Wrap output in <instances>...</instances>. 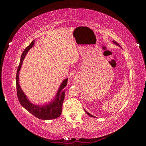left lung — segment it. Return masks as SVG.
Listing matches in <instances>:
<instances>
[{
	"label": "left lung",
	"instance_id": "left-lung-1",
	"mask_svg": "<svg viewBox=\"0 0 146 146\" xmlns=\"http://www.w3.org/2000/svg\"><path fill=\"white\" fill-rule=\"evenodd\" d=\"M113 43H114V44H116V45H117V46H120V45H119V44H118L117 42H116V41H115V40H113ZM84 111H85V112L86 113H87V114L89 115V116H90V117H94V116H93V115H91V114H90V113H89L88 111H86L84 110Z\"/></svg>",
	"mask_w": 146,
	"mask_h": 146
}]
</instances>
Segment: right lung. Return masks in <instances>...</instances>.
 Here are the masks:
<instances>
[{
	"label": "right lung",
	"instance_id": "right-lung-1",
	"mask_svg": "<svg viewBox=\"0 0 146 146\" xmlns=\"http://www.w3.org/2000/svg\"><path fill=\"white\" fill-rule=\"evenodd\" d=\"M35 42V40L32 41L31 43L24 49L23 53H22L21 62H20L19 67L17 68L16 75L17 97H18L19 102L21 103V106L25 108L28 111L33 115L35 117L42 120L54 119V118L60 117L61 115L62 110V103L64 97H65V91L64 89L68 84V78H66L62 82L54 100L45 106H37L31 103L19 85V71L21 70L25 56L29 49L34 46Z\"/></svg>",
	"mask_w": 146,
	"mask_h": 146
}]
</instances>
